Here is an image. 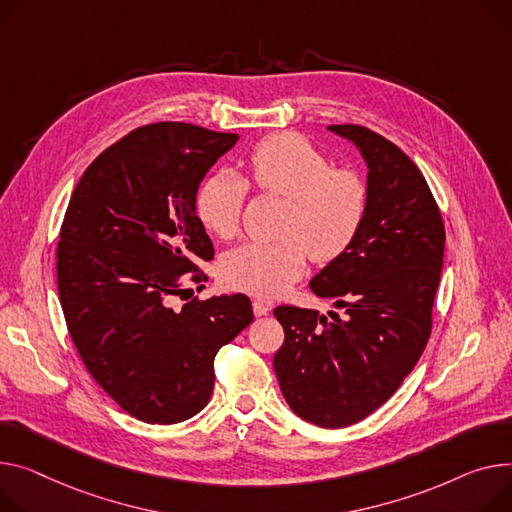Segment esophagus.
Masks as SVG:
<instances>
[{
  "mask_svg": "<svg viewBox=\"0 0 512 512\" xmlns=\"http://www.w3.org/2000/svg\"><path fill=\"white\" fill-rule=\"evenodd\" d=\"M269 311H271V304H267L263 300H253V313H255V317H263Z\"/></svg>",
  "mask_w": 512,
  "mask_h": 512,
  "instance_id": "1",
  "label": "esophagus"
}]
</instances>
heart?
Returning a JSON list of instances; mask_svg holds the SVG:
<instances>
[{"instance_id": "b5f03b06", "label": "heart", "mask_w": 512, "mask_h": 512, "mask_svg": "<svg viewBox=\"0 0 512 512\" xmlns=\"http://www.w3.org/2000/svg\"><path fill=\"white\" fill-rule=\"evenodd\" d=\"M249 181L286 199L280 241H249L222 259L224 280L255 296L271 298L294 284L309 255L319 263L342 257L366 220L368 187L352 168L331 160L300 133H276L247 156ZM247 181L228 168L203 177L193 208L201 226L218 238L241 228Z\"/></svg>"}]
</instances>
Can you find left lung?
I'll list each match as a JSON object with an SVG mask.
<instances>
[{"label":"left lung","instance_id":"left-lung-1","mask_svg":"<svg viewBox=\"0 0 512 512\" xmlns=\"http://www.w3.org/2000/svg\"><path fill=\"white\" fill-rule=\"evenodd\" d=\"M368 166V212L352 247L325 265L311 290L329 311L278 306L284 344L274 370L290 410L321 428L370 416L420 360L445 255V224L420 168L362 125H329Z\"/></svg>","mask_w":512,"mask_h":512}]
</instances>
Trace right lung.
<instances>
[{
	"mask_svg": "<svg viewBox=\"0 0 512 512\" xmlns=\"http://www.w3.org/2000/svg\"><path fill=\"white\" fill-rule=\"evenodd\" d=\"M236 140L175 121L133 129L86 168L65 210L57 288L67 331L92 379L148 424L199 414L218 350L253 321L245 294L172 306L208 282L199 263L214 245L193 199Z\"/></svg>",
	"mask_w": 512,
	"mask_h": 512,
	"instance_id": "obj_1",
	"label": "right lung"
}]
</instances>
